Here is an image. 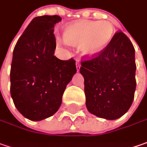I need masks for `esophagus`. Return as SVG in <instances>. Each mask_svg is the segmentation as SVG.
Segmentation results:
<instances>
[{"label": "esophagus", "mask_w": 147, "mask_h": 147, "mask_svg": "<svg viewBox=\"0 0 147 147\" xmlns=\"http://www.w3.org/2000/svg\"><path fill=\"white\" fill-rule=\"evenodd\" d=\"M76 70H77V71H79V70H80V61H76Z\"/></svg>", "instance_id": "esophagus-1"}]
</instances>
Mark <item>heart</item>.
Wrapping results in <instances>:
<instances>
[{
	"mask_svg": "<svg viewBox=\"0 0 147 147\" xmlns=\"http://www.w3.org/2000/svg\"><path fill=\"white\" fill-rule=\"evenodd\" d=\"M113 26L108 21H79L64 29L63 39L69 44H79L82 53L93 56L103 51L111 41Z\"/></svg>",
	"mask_w": 147,
	"mask_h": 147,
	"instance_id": "1",
	"label": "heart"
}]
</instances>
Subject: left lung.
I'll return each instance as SVG.
<instances>
[{
    "label": "left lung",
    "mask_w": 147,
    "mask_h": 147,
    "mask_svg": "<svg viewBox=\"0 0 147 147\" xmlns=\"http://www.w3.org/2000/svg\"><path fill=\"white\" fill-rule=\"evenodd\" d=\"M136 68L134 47L122 31L103 51L81 61L88 111L109 120L125 114L134 99Z\"/></svg>",
    "instance_id": "obj_1"
}]
</instances>
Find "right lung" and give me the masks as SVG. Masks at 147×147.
Segmentation results:
<instances>
[{"label": "right lung", "mask_w": 147, "mask_h": 147, "mask_svg": "<svg viewBox=\"0 0 147 147\" xmlns=\"http://www.w3.org/2000/svg\"><path fill=\"white\" fill-rule=\"evenodd\" d=\"M58 16L35 17L16 42L10 67V94L18 111L32 121L58 110L67 85L76 72V61L54 56Z\"/></svg>", "instance_id": "obj_1"}]
</instances>
